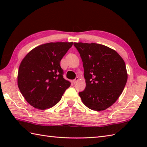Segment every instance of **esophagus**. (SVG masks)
<instances>
[{
  "label": "esophagus",
  "instance_id": "esophagus-1",
  "mask_svg": "<svg viewBox=\"0 0 147 147\" xmlns=\"http://www.w3.org/2000/svg\"><path fill=\"white\" fill-rule=\"evenodd\" d=\"M78 80H79V78H78V77H76V78L73 80V83H74V84H75V83H76Z\"/></svg>",
  "mask_w": 147,
  "mask_h": 147
}]
</instances>
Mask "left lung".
Instances as JSON below:
<instances>
[{"mask_svg": "<svg viewBox=\"0 0 147 147\" xmlns=\"http://www.w3.org/2000/svg\"><path fill=\"white\" fill-rule=\"evenodd\" d=\"M83 61L86 87L79 93L83 103L101 111L114 104L125 86L127 74L124 60L114 50L98 43H74Z\"/></svg>", "mask_w": 147, "mask_h": 147, "instance_id": "obj_1", "label": "left lung"}]
</instances>
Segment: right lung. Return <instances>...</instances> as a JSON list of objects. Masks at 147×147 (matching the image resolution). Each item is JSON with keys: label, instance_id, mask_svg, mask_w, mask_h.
<instances>
[{"label": "right lung", "instance_id": "1", "mask_svg": "<svg viewBox=\"0 0 147 147\" xmlns=\"http://www.w3.org/2000/svg\"><path fill=\"white\" fill-rule=\"evenodd\" d=\"M72 45L73 42L45 43L32 50L21 61L18 85L33 107L40 110L52 107L70 86L63 78L60 62Z\"/></svg>", "mask_w": 147, "mask_h": 147}]
</instances>
